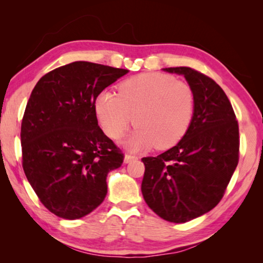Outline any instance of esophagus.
<instances>
[{"mask_svg": "<svg viewBox=\"0 0 263 263\" xmlns=\"http://www.w3.org/2000/svg\"><path fill=\"white\" fill-rule=\"evenodd\" d=\"M136 159H137L136 155L125 154V157H124V162H125V163H128V162H131L132 160H136Z\"/></svg>", "mask_w": 263, "mask_h": 263, "instance_id": "1", "label": "esophagus"}]
</instances>
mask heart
<instances>
[{"label":"heart","instance_id":"obj_1","mask_svg":"<svg viewBox=\"0 0 263 263\" xmlns=\"http://www.w3.org/2000/svg\"><path fill=\"white\" fill-rule=\"evenodd\" d=\"M95 111L103 131L118 139L135 123L138 127L125 141L128 148L155 145L169 148L188 131L195 112L193 89L161 73H145L118 86V95L104 90L95 100Z\"/></svg>","mask_w":263,"mask_h":263}]
</instances>
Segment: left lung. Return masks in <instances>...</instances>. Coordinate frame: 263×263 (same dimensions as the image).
<instances>
[{
  "label": "left lung",
  "mask_w": 263,
  "mask_h": 263,
  "mask_svg": "<svg viewBox=\"0 0 263 263\" xmlns=\"http://www.w3.org/2000/svg\"><path fill=\"white\" fill-rule=\"evenodd\" d=\"M163 70L185 78L195 112L179 144L141 159V193L162 219L185 222L212 210L224 196L239 161V126L228 96L211 78L190 67Z\"/></svg>",
  "instance_id": "left-lung-1"
}]
</instances>
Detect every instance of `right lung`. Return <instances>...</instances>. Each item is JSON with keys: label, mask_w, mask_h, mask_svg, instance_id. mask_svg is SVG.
Instances as JSON below:
<instances>
[{"label": "right lung", "mask_w": 263, "mask_h": 263, "mask_svg": "<svg viewBox=\"0 0 263 263\" xmlns=\"http://www.w3.org/2000/svg\"><path fill=\"white\" fill-rule=\"evenodd\" d=\"M127 69L75 61L44 75L21 127L26 179L47 210L82 218L104 201L109 172L124 154L99 126L95 100Z\"/></svg>", "instance_id": "1"}]
</instances>
